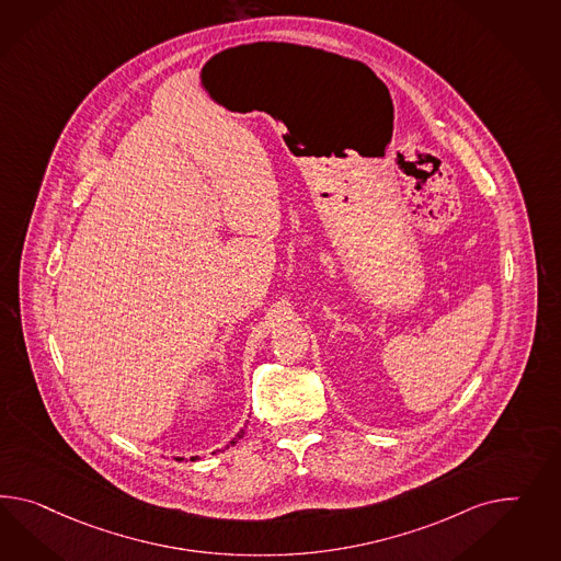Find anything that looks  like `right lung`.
I'll return each instance as SVG.
<instances>
[{
	"label": "right lung",
	"mask_w": 561,
	"mask_h": 561,
	"mask_svg": "<svg viewBox=\"0 0 561 561\" xmlns=\"http://www.w3.org/2000/svg\"><path fill=\"white\" fill-rule=\"evenodd\" d=\"M244 431H247V426H244V428H242L241 433H237V437H234V439L230 440V443H228V445H225V449H228V447H230V445H237V440L241 439L242 435H244ZM214 455H216V451H214ZM183 457H178V461H182ZM197 459V455H194V457H192V461H196Z\"/></svg>",
	"instance_id": "obj_1"
}]
</instances>
